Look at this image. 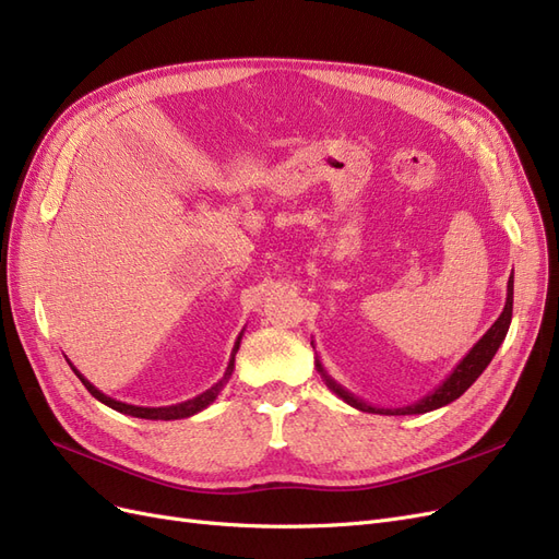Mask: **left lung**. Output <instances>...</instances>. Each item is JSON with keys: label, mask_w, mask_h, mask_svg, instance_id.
Returning <instances> with one entry per match:
<instances>
[{"label": "left lung", "mask_w": 559, "mask_h": 559, "mask_svg": "<svg viewBox=\"0 0 559 559\" xmlns=\"http://www.w3.org/2000/svg\"><path fill=\"white\" fill-rule=\"evenodd\" d=\"M511 317H513V275L509 277V292H506L503 312L499 314L495 324L489 326L480 341L468 349L466 357L460 364H456V368L443 380V384H438L433 392L427 394L425 399H419L411 405H403V408H376V405H370V403L361 401L359 396H354L352 392H347L343 384H337L326 373L319 359L314 364H317V370L321 373V378L326 380L331 392H335L345 403H349L352 408H357L361 413H376V415H421V413H431L436 408H443V405L452 403L454 399H460L466 392V389L480 378V373L489 366V361L495 359V354L501 347L506 333H509ZM312 347H314V343H312Z\"/></svg>", "instance_id": "obj_1"}]
</instances>
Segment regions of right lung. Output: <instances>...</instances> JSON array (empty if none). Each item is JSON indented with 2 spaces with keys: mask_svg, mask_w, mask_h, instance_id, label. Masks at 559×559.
I'll use <instances>...</instances> for the list:
<instances>
[{
  "mask_svg": "<svg viewBox=\"0 0 559 559\" xmlns=\"http://www.w3.org/2000/svg\"><path fill=\"white\" fill-rule=\"evenodd\" d=\"M240 341H242V333L238 335V341H235V347H233V354H230V361H228V368H226V373H224L222 380H218L214 386H210L207 392L198 394L195 399H189V401L177 403V405H165V408H144V405H130V403H123V401H116V399H111V396L99 392L97 386H93L86 378H83V376L79 373V370H76L72 364H70V366H72V370L76 373V378L83 382V386H86L88 392H91L99 403L109 405V408H114V411H118V413L132 415V417H142V419H181V417H191V415H195V413H200V411H205L210 403H214V399L218 396V392H222L224 384H226V382L230 380V376H233L235 354H238V349H240Z\"/></svg>",
  "mask_w": 559,
  "mask_h": 559,
  "instance_id": "add662e5",
  "label": "right lung"
}]
</instances>
